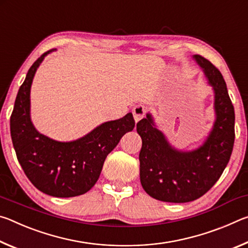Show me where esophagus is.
<instances>
[{"instance_id": "34e87169", "label": "esophagus", "mask_w": 248, "mask_h": 248, "mask_svg": "<svg viewBox=\"0 0 248 248\" xmlns=\"http://www.w3.org/2000/svg\"><path fill=\"white\" fill-rule=\"evenodd\" d=\"M132 114H133L134 121L138 123V121H140L144 117L145 107L143 106V105H137V106H134L132 109Z\"/></svg>"}]
</instances>
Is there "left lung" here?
I'll return each instance as SVG.
<instances>
[{
	"mask_svg": "<svg viewBox=\"0 0 248 248\" xmlns=\"http://www.w3.org/2000/svg\"><path fill=\"white\" fill-rule=\"evenodd\" d=\"M192 59L215 94L216 120L203 143L191 151L174 148L150 112L137 124L142 139L141 185L152 198L165 202H189L203 196L220 178L233 150L235 114L224 78L205 58L195 54Z\"/></svg>",
	"mask_w": 248,
	"mask_h": 248,
	"instance_id": "1",
	"label": "left lung"
}]
</instances>
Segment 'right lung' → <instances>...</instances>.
I'll list each match as a JSON object with an SVG mask.
<instances>
[{
    "mask_svg": "<svg viewBox=\"0 0 248 248\" xmlns=\"http://www.w3.org/2000/svg\"><path fill=\"white\" fill-rule=\"evenodd\" d=\"M49 50L33 62L19 87L11 116L16 156L37 189L58 198L85 194L97 182L107 155L134 128L131 112L106 121L79 139L61 142L37 131L31 118V89L37 69Z\"/></svg>",
    "mask_w": 248,
    "mask_h": 248,
    "instance_id": "right-lung-1",
    "label": "right lung"
}]
</instances>
